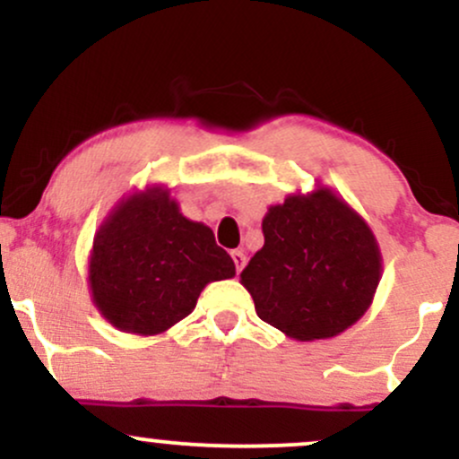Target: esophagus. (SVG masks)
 <instances>
[{"label":"esophagus","instance_id":"1","mask_svg":"<svg viewBox=\"0 0 459 459\" xmlns=\"http://www.w3.org/2000/svg\"><path fill=\"white\" fill-rule=\"evenodd\" d=\"M230 256H233V263H235V270L241 272L246 265V252L244 250H233L230 252Z\"/></svg>","mask_w":459,"mask_h":459}]
</instances>
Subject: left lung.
<instances>
[{"label":"left lung","mask_w":459,"mask_h":459,"mask_svg":"<svg viewBox=\"0 0 459 459\" xmlns=\"http://www.w3.org/2000/svg\"><path fill=\"white\" fill-rule=\"evenodd\" d=\"M263 235L241 284L265 324L296 341L332 339L371 307L382 278L380 246L365 218L330 187L272 204Z\"/></svg>","instance_id":"8db88e82"}]
</instances>
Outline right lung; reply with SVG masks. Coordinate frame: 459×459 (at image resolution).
<instances>
[{"mask_svg":"<svg viewBox=\"0 0 459 459\" xmlns=\"http://www.w3.org/2000/svg\"><path fill=\"white\" fill-rule=\"evenodd\" d=\"M235 276L213 230L187 220L163 186L129 194L94 235L88 287L114 328L155 336L187 317L209 282Z\"/></svg>","mask_w":459,"mask_h":459,"instance_id":"right-lung-1","label":"right lung"}]
</instances>
